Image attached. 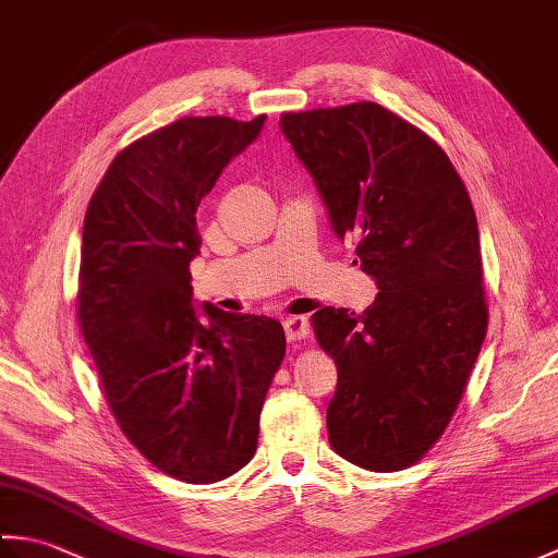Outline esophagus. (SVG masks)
<instances>
[{
  "mask_svg": "<svg viewBox=\"0 0 558 558\" xmlns=\"http://www.w3.org/2000/svg\"><path fill=\"white\" fill-rule=\"evenodd\" d=\"M282 326H286V336L290 342H300L312 336L310 322H306L304 316H288L286 322H282Z\"/></svg>",
  "mask_w": 558,
  "mask_h": 558,
  "instance_id": "obj_1",
  "label": "esophagus"
}]
</instances>
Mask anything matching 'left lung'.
Here are the masks:
<instances>
[{
	"instance_id": "8db88e82",
	"label": "left lung",
	"mask_w": 558,
	"mask_h": 558,
	"mask_svg": "<svg viewBox=\"0 0 558 558\" xmlns=\"http://www.w3.org/2000/svg\"><path fill=\"white\" fill-rule=\"evenodd\" d=\"M280 129L378 288L360 316H312L338 366L328 441L364 470L410 468L453 417L487 336L468 189L429 136L376 102L288 112Z\"/></svg>"
}]
</instances>
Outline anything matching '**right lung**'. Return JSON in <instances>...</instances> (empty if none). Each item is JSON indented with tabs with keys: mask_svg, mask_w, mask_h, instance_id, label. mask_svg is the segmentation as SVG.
I'll return each mask as SVG.
<instances>
[{
	"mask_svg": "<svg viewBox=\"0 0 558 558\" xmlns=\"http://www.w3.org/2000/svg\"><path fill=\"white\" fill-rule=\"evenodd\" d=\"M266 114L182 117L126 146L83 220L78 324L124 436L165 475L210 484L256 453L286 354L280 322L194 304L196 210Z\"/></svg>",
	"mask_w": 558,
	"mask_h": 558,
	"instance_id": "right-lung-1",
	"label": "right lung"
}]
</instances>
